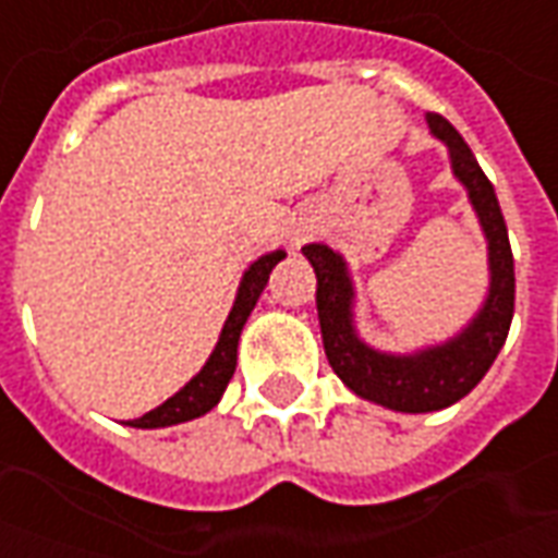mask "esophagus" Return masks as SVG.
Here are the masks:
<instances>
[{"label": "esophagus", "instance_id": "esophagus-1", "mask_svg": "<svg viewBox=\"0 0 558 558\" xmlns=\"http://www.w3.org/2000/svg\"><path fill=\"white\" fill-rule=\"evenodd\" d=\"M302 242V232H295V244Z\"/></svg>", "mask_w": 558, "mask_h": 558}]
</instances>
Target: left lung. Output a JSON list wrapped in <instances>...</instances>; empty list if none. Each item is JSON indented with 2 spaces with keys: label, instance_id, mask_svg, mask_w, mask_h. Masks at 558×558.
<instances>
[{
  "label": "left lung",
  "instance_id": "1",
  "mask_svg": "<svg viewBox=\"0 0 558 558\" xmlns=\"http://www.w3.org/2000/svg\"><path fill=\"white\" fill-rule=\"evenodd\" d=\"M427 125L448 148L451 172L466 187L487 242V295L454 338L412 352L376 350L355 328V283L347 259L323 242L302 247L316 271V314L331 371L352 395L395 412H436L466 398L496 362L514 316V256L490 179L448 119L427 113Z\"/></svg>",
  "mask_w": 558,
  "mask_h": 558
}]
</instances>
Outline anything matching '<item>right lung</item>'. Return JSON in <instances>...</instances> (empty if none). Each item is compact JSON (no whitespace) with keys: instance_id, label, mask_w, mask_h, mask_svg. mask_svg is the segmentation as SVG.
<instances>
[{"instance_id":"right-lung-1","label":"right lung","mask_w":558,"mask_h":558,"mask_svg":"<svg viewBox=\"0 0 558 558\" xmlns=\"http://www.w3.org/2000/svg\"><path fill=\"white\" fill-rule=\"evenodd\" d=\"M283 256H287V251H271V254H263L259 259H254L251 266L244 268L242 280H239V292H235V302H232V311L227 316L223 328H220V338L215 343L211 355H208V362L172 398H167L160 407L146 412V415L128 421L131 427H143V430L172 427V424H182V421L199 418V415H206L208 410L218 407V400L223 398V391H227L232 374H235L239 338H242L244 323H247V316L256 307V299L266 290L271 268L278 266Z\"/></svg>"}]
</instances>
